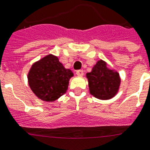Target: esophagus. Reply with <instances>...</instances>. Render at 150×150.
I'll use <instances>...</instances> for the list:
<instances>
[{"instance_id": "esophagus-1", "label": "esophagus", "mask_w": 150, "mask_h": 150, "mask_svg": "<svg viewBox=\"0 0 150 150\" xmlns=\"http://www.w3.org/2000/svg\"><path fill=\"white\" fill-rule=\"evenodd\" d=\"M76 74L77 76H83V69H79V70H76Z\"/></svg>"}]
</instances>
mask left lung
<instances>
[{
  "mask_svg": "<svg viewBox=\"0 0 150 150\" xmlns=\"http://www.w3.org/2000/svg\"><path fill=\"white\" fill-rule=\"evenodd\" d=\"M90 93L95 98L108 100L117 94L121 80L119 74L107 67L105 61L99 60L87 74Z\"/></svg>",
  "mask_w": 150,
  "mask_h": 150,
  "instance_id": "8db88e82",
  "label": "left lung"
}]
</instances>
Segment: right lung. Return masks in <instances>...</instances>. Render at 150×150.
<instances>
[{
    "instance_id": "add662e5",
    "label": "right lung",
    "mask_w": 150,
    "mask_h": 150,
    "mask_svg": "<svg viewBox=\"0 0 150 150\" xmlns=\"http://www.w3.org/2000/svg\"><path fill=\"white\" fill-rule=\"evenodd\" d=\"M74 74L66 69L58 57L48 55L35 63L28 74L30 88L45 101H54L65 94Z\"/></svg>"
}]
</instances>
